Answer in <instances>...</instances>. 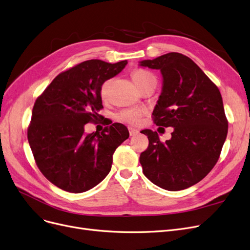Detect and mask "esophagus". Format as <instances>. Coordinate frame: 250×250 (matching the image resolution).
<instances>
[{
  "label": "esophagus",
  "mask_w": 250,
  "mask_h": 250,
  "mask_svg": "<svg viewBox=\"0 0 250 250\" xmlns=\"http://www.w3.org/2000/svg\"><path fill=\"white\" fill-rule=\"evenodd\" d=\"M128 132H129V136H136L139 134V131L134 127H128Z\"/></svg>",
  "instance_id": "1"
}]
</instances>
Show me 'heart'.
Returning <instances> with one entry per match:
<instances>
[{
	"mask_svg": "<svg viewBox=\"0 0 250 250\" xmlns=\"http://www.w3.org/2000/svg\"><path fill=\"white\" fill-rule=\"evenodd\" d=\"M132 79L134 81V83H136V85L138 88L142 86L143 84L151 82V81H156L155 77L152 73L143 70V69H136L133 71L132 73ZM108 85H109V81H106L102 83L101 88H100V95L102 99H106L107 97V91H108ZM141 112L140 110H134V109H125L123 110L121 113L118 114V118L121 119L123 122L132 124V125H136L138 124L139 119L141 117Z\"/></svg>",
	"mask_w": 250,
	"mask_h": 250,
	"instance_id": "heart-1",
	"label": "heart"
}]
</instances>
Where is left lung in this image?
<instances>
[{"label": "left lung", "instance_id": "8db88e82", "mask_svg": "<svg viewBox=\"0 0 250 250\" xmlns=\"http://www.w3.org/2000/svg\"><path fill=\"white\" fill-rule=\"evenodd\" d=\"M141 66L159 69L162 91L154 108L156 125L172 126L171 138L161 142L151 129L148 148L140 155L143 172L168 191L187 189L200 182L219 160L228 134L220 90L189 57L171 52Z\"/></svg>", "mask_w": 250, "mask_h": 250}]
</instances>
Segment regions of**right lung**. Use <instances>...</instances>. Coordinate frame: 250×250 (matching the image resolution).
<instances>
[{
    "instance_id": "1",
    "label": "right lung",
    "mask_w": 250,
    "mask_h": 250,
    "mask_svg": "<svg viewBox=\"0 0 250 250\" xmlns=\"http://www.w3.org/2000/svg\"><path fill=\"white\" fill-rule=\"evenodd\" d=\"M126 64L83 61L58 74L36 100L28 143L39 169L58 188L85 192L109 173L115 149L129 136L126 126L114 123L85 135L84 125L101 116L102 83Z\"/></svg>"
}]
</instances>
